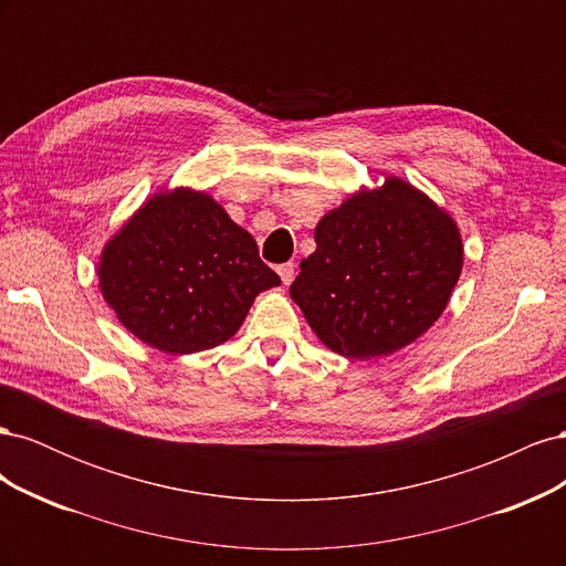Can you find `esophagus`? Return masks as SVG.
<instances>
[{
    "instance_id": "34e87169",
    "label": "esophagus",
    "mask_w": 566,
    "mask_h": 566,
    "mask_svg": "<svg viewBox=\"0 0 566 566\" xmlns=\"http://www.w3.org/2000/svg\"><path fill=\"white\" fill-rule=\"evenodd\" d=\"M279 276H281V281H283L285 285L293 283V279H295V264H293V262L281 264V266H279Z\"/></svg>"
}]
</instances>
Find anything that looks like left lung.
<instances>
[{
    "label": "left lung",
    "instance_id": "obj_1",
    "mask_svg": "<svg viewBox=\"0 0 566 566\" xmlns=\"http://www.w3.org/2000/svg\"><path fill=\"white\" fill-rule=\"evenodd\" d=\"M462 266L453 219L401 179L349 198L316 227V252L290 285L325 347L387 356L447 306Z\"/></svg>",
    "mask_w": 566,
    "mask_h": 566
}]
</instances>
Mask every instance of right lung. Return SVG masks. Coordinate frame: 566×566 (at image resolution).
I'll use <instances>...</instances> for the list:
<instances>
[{"label": "right lung", "instance_id": "1", "mask_svg": "<svg viewBox=\"0 0 566 566\" xmlns=\"http://www.w3.org/2000/svg\"><path fill=\"white\" fill-rule=\"evenodd\" d=\"M98 279L125 328L167 354L227 342L256 293L281 283L254 238L210 196L186 188L134 214L101 254Z\"/></svg>", "mask_w": 566, "mask_h": 566}]
</instances>
